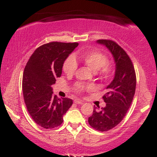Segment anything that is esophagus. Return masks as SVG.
Returning <instances> with one entry per match:
<instances>
[{
    "mask_svg": "<svg viewBox=\"0 0 157 157\" xmlns=\"http://www.w3.org/2000/svg\"><path fill=\"white\" fill-rule=\"evenodd\" d=\"M74 103H75V104H83L82 101H81V100H79V99L74 100Z\"/></svg>",
    "mask_w": 157,
    "mask_h": 157,
    "instance_id": "1",
    "label": "esophagus"
}]
</instances>
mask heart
<instances>
[{
  "mask_svg": "<svg viewBox=\"0 0 157 157\" xmlns=\"http://www.w3.org/2000/svg\"><path fill=\"white\" fill-rule=\"evenodd\" d=\"M79 59L94 72H96L101 69V74L104 76H107L110 74L111 66L106 63L108 61L107 56L100 51H91L83 53L79 56ZM76 68L77 63L76 58L74 56H70L64 62L63 66V71L68 76H71L76 71ZM75 89L77 91L81 92L85 90L93 89V86L91 85H84L83 83H78L75 86Z\"/></svg>",
  "mask_w": 157,
  "mask_h": 157,
  "instance_id": "heart-1",
  "label": "heart"
}]
</instances>
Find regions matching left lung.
Wrapping results in <instances>:
<instances>
[{
    "mask_svg": "<svg viewBox=\"0 0 157 157\" xmlns=\"http://www.w3.org/2000/svg\"><path fill=\"white\" fill-rule=\"evenodd\" d=\"M96 43L111 52L115 63V74L103 96L106 106L100 110L99 106H94L93 114L88 121L96 130L106 132L118 125L127 113L135 94L136 74L130 58L117 43L104 39Z\"/></svg>",
    "mask_w": 157,
    "mask_h": 157,
    "instance_id": "obj_1",
    "label": "left lung"
}]
</instances>
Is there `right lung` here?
<instances>
[{
	"label": "right lung",
	"mask_w": 157,
	"mask_h": 157,
	"mask_svg": "<svg viewBox=\"0 0 157 157\" xmlns=\"http://www.w3.org/2000/svg\"><path fill=\"white\" fill-rule=\"evenodd\" d=\"M78 43L51 42L34 51L24 68L22 89L25 104L33 121L44 128L57 127L71 106L68 98H58L51 86L62 74L64 61Z\"/></svg>",
	"instance_id": "obj_1"
}]
</instances>
